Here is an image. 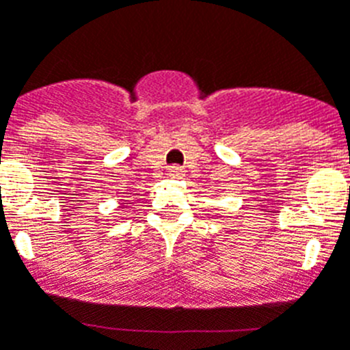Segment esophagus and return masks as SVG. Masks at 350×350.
Segmentation results:
<instances>
[{"mask_svg":"<svg viewBox=\"0 0 350 350\" xmlns=\"http://www.w3.org/2000/svg\"><path fill=\"white\" fill-rule=\"evenodd\" d=\"M168 177L175 178V180H177V178H182V177H184V170H182L180 166H170Z\"/></svg>","mask_w":350,"mask_h":350,"instance_id":"esophagus-1","label":"esophagus"}]
</instances>
